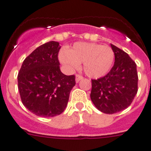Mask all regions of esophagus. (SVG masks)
Listing matches in <instances>:
<instances>
[{
    "label": "esophagus",
    "mask_w": 151,
    "mask_h": 151,
    "mask_svg": "<svg viewBox=\"0 0 151 151\" xmlns=\"http://www.w3.org/2000/svg\"><path fill=\"white\" fill-rule=\"evenodd\" d=\"M83 78V77L81 75L77 74V75H76V78H75L76 83H79V82H80V81H81Z\"/></svg>",
    "instance_id": "obj_1"
}]
</instances>
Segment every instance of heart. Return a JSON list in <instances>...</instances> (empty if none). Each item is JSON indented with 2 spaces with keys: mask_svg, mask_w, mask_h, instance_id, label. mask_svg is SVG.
<instances>
[{
  "mask_svg": "<svg viewBox=\"0 0 151 151\" xmlns=\"http://www.w3.org/2000/svg\"><path fill=\"white\" fill-rule=\"evenodd\" d=\"M61 63L69 70H77L83 63L84 71L89 77L99 78L108 74L114 60V53L108 46L97 43H74L68 50L59 54Z\"/></svg>",
  "mask_w": 151,
  "mask_h": 151,
  "instance_id": "obj_1",
  "label": "heart"
}]
</instances>
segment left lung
I'll list each match as a JSON object with an SVG mask.
<instances>
[{"instance_id": "left-lung-1", "label": "left lung", "mask_w": 151, "mask_h": 151, "mask_svg": "<svg viewBox=\"0 0 151 151\" xmlns=\"http://www.w3.org/2000/svg\"><path fill=\"white\" fill-rule=\"evenodd\" d=\"M114 65L107 75L92 80L90 98L104 114H115L128 108L138 92L136 64L126 52L111 44Z\"/></svg>"}]
</instances>
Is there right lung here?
Masks as SVG:
<instances>
[{"instance_id": "obj_1", "label": "right lung", "mask_w": 151, "mask_h": 151, "mask_svg": "<svg viewBox=\"0 0 151 151\" xmlns=\"http://www.w3.org/2000/svg\"><path fill=\"white\" fill-rule=\"evenodd\" d=\"M59 42L50 41L35 50L23 62L18 74L22 104L35 115L52 117L61 114L75 86V76L60 70Z\"/></svg>"}]
</instances>
